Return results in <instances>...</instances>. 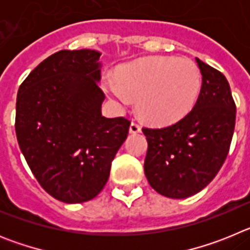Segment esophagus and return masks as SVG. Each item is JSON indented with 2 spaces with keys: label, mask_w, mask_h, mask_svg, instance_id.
Returning a JSON list of instances; mask_svg holds the SVG:
<instances>
[{
  "label": "esophagus",
  "mask_w": 250,
  "mask_h": 250,
  "mask_svg": "<svg viewBox=\"0 0 250 250\" xmlns=\"http://www.w3.org/2000/svg\"><path fill=\"white\" fill-rule=\"evenodd\" d=\"M141 131V126L138 123H131L130 124V132L131 134H136V132Z\"/></svg>",
  "instance_id": "1"
}]
</instances>
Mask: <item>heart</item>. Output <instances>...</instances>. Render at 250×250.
I'll use <instances>...</instances> for the list:
<instances>
[{
	"label": "heart",
	"mask_w": 250,
	"mask_h": 250,
	"mask_svg": "<svg viewBox=\"0 0 250 250\" xmlns=\"http://www.w3.org/2000/svg\"><path fill=\"white\" fill-rule=\"evenodd\" d=\"M105 91L119 106L138 99V112L144 120L167 125L184 118L195 105L202 74L191 60L151 56L120 68L118 79L106 77Z\"/></svg>",
	"instance_id": "b5f03b06"
}]
</instances>
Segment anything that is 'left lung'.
I'll return each mask as SVG.
<instances>
[{"label": "left lung", "mask_w": 250, "mask_h": 250, "mask_svg": "<svg viewBox=\"0 0 250 250\" xmlns=\"http://www.w3.org/2000/svg\"><path fill=\"white\" fill-rule=\"evenodd\" d=\"M202 89L193 110L170 126L144 127L147 152L144 171L161 195L184 199L203 190L215 178L229 152L235 103L228 80L196 57Z\"/></svg>", "instance_id": "obj_1"}]
</instances>
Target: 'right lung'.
<instances>
[{
	"label": "right lung",
	"mask_w": 250,
	"mask_h": 250,
	"mask_svg": "<svg viewBox=\"0 0 250 250\" xmlns=\"http://www.w3.org/2000/svg\"><path fill=\"white\" fill-rule=\"evenodd\" d=\"M100 56L87 48L59 51L34 68L17 92L20 149L40 185L68 204L103 190L129 134L127 119L101 114Z\"/></svg>",
	"instance_id": "add662e5"
}]
</instances>
